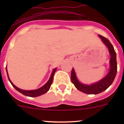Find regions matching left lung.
<instances>
[{"label": "left lung", "instance_id": "obj_1", "mask_svg": "<svg viewBox=\"0 0 124 124\" xmlns=\"http://www.w3.org/2000/svg\"><path fill=\"white\" fill-rule=\"evenodd\" d=\"M99 37H100L102 41L104 43L105 45L107 47L110 56V61H109L110 69L107 75L96 83H93L91 84H86L79 82L74 68L72 69L71 74V79L72 83L74 84V86L79 91L87 94H97L106 90L111 85L112 83H113L117 71L116 53L114 48V46L108 39L101 35H99Z\"/></svg>", "mask_w": 124, "mask_h": 124}]
</instances>
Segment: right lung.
Instances as JSON below:
<instances>
[{
	"label": "right lung",
	"instance_id": "obj_1",
	"mask_svg": "<svg viewBox=\"0 0 124 124\" xmlns=\"http://www.w3.org/2000/svg\"><path fill=\"white\" fill-rule=\"evenodd\" d=\"M56 68H54V70H53V72L51 73V76H50V78L49 79V80L47 81V83H46L45 85L42 86V87H40L39 89H35V90H30V91H27V90H23V89H20L18 87H17V86H15L14 84L12 83V82L11 81L9 77H8V72H7V66H6V71H7V76H8V80H9V81L10 82L11 84L12 85L13 87L16 89L17 91H18L19 93H22V94L25 95L26 96H28V97H38V96H40L42 94H45L48 91L49 89L50 88V86H51V84L53 83V76H54V73H55L56 71Z\"/></svg>",
	"mask_w": 124,
	"mask_h": 124
}]
</instances>
